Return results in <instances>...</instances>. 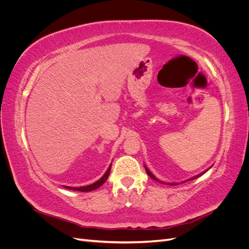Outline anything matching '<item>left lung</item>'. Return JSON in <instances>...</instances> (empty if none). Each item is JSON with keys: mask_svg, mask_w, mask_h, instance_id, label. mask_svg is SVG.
I'll list each match as a JSON object with an SVG mask.
<instances>
[{"mask_svg": "<svg viewBox=\"0 0 249 249\" xmlns=\"http://www.w3.org/2000/svg\"><path fill=\"white\" fill-rule=\"evenodd\" d=\"M145 170H146V172H147V175L150 177V178H152L153 179H155V180H157V182H160V183H163V182H161V180H159V179H158L154 175H153V173L152 172H150L146 167H145ZM198 176H196V177H194V178H197ZM192 178H190V179H192ZM164 184V183H163ZM169 185H173V184H171V183H169Z\"/></svg>", "mask_w": 249, "mask_h": 249, "instance_id": "left-lung-1", "label": "left lung"}]
</instances>
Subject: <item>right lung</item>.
I'll list each match as a JSON object with an SVG mask.
<instances>
[{
	"mask_svg": "<svg viewBox=\"0 0 249 249\" xmlns=\"http://www.w3.org/2000/svg\"><path fill=\"white\" fill-rule=\"evenodd\" d=\"M110 170H111V165L109 166L108 170L105 172V175L99 180H97V182H95L91 185H88L85 187H79V188H77V187H65V188H67V189H71V190H74V191H81V192H88V191L95 190L99 187H101L105 182H106L109 175H110Z\"/></svg>",
	"mask_w": 249,
	"mask_h": 249,
	"instance_id": "add662e5",
	"label": "right lung"
}]
</instances>
